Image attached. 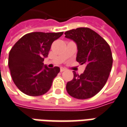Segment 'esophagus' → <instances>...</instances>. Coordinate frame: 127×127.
<instances>
[{
  "instance_id": "obj_1",
  "label": "esophagus",
  "mask_w": 127,
  "mask_h": 127,
  "mask_svg": "<svg viewBox=\"0 0 127 127\" xmlns=\"http://www.w3.org/2000/svg\"><path fill=\"white\" fill-rule=\"evenodd\" d=\"M60 70H61V72H64V70H66V68H64L63 67H61V68H60Z\"/></svg>"
}]
</instances>
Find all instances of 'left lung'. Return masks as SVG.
I'll list each match as a JSON object with an SVG mask.
<instances>
[{
    "mask_svg": "<svg viewBox=\"0 0 127 127\" xmlns=\"http://www.w3.org/2000/svg\"><path fill=\"white\" fill-rule=\"evenodd\" d=\"M64 34L77 44V62L86 65L80 75L73 71V79L66 84V91L74 98H90L99 92L107 81L113 64L110 47L102 37L88 28L73 29Z\"/></svg>",
    "mask_w": 127,
    "mask_h": 127,
    "instance_id": "left-lung-1",
    "label": "left lung"
}]
</instances>
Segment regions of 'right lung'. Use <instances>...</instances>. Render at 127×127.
<instances>
[{
  "label": "right lung",
  "instance_id": "obj_1",
  "mask_svg": "<svg viewBox=\"0 0 127 127\" xmlns=\"http://www.w3.org/2000/svg\"><path fill=\"white\" fill-rule=\"evenodd\" d=\"M63 32H32L22 37L9 53L8 66L17 88L25 94L39 96L51 87L60 68L43 66L44 58L49 54L51 45Z\"/></svg>",
  "mask_w": 127,
  "mask_h": 127
}]
</instances>
